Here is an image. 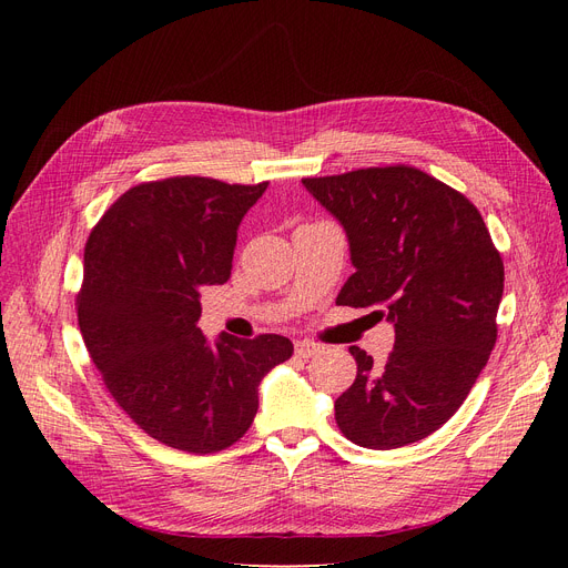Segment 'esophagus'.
Here are the masks:
<instances>
[{"mask_svg": "<svg viewBox=\"0 0 568 568\" xmlns=\"http://www.w3.org/2000/svg\"><path fill=\"white\" fill-rule=\"evenodd\" d=\"M324 348L322 346H317V343H313V341H296V355L298 357H315V355H320Z\"/></svg>", "mask_w": 568, "mask_h": 568, "instance_id": "34e87169", "label": "esophagus"}]
</instances>
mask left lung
I'll return each instance as SVG.
<instances>
[{
  "mask_svg": "<svg viewBox=\"0 0 568 568\" xmlns=\"http://www.w3.org/2000/svg\"><path fill=\"white\" fill-rule=\"evenodd\" d=\"M303 184L351 242L355 272L336 303L376 307L395 326L384 367L351 346L357 376L334 403L341 434L372 450L432 436L467 400L497 338L505 265L484 217L403 163Z\"/></svg>",
  "mask_w": 568,
  "mask_h": 568,
  "instance_id": "obj_1",
  "label": "left lung"
}]
</instances>
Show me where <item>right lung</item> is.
Listing matches in <instances>:
<instances>
[{"label": "right lung", "instance_id": "add662e5", "mask_svg": "<svg viewBox=\"0 0 568 568\" xmlns=\"http://www.w3.org/2000/svg\"><path fill=\"white\" fill-rule=\"evenodd\" d=\"M265 189L196 175L134 184L84 244V346L113 400L168 448L234 445L253 424L257 384L294 353L280 334H222L211 346L196 326L201 288L230 280L236 227Z\"/></svg>", "mask_w": 568, "mask_h": 568}]
</instances>
